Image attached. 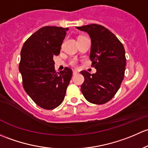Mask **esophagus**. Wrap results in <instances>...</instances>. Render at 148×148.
Here are the masks:
<instances>
[{"label": "esophagus", "instance_id": "esophagus-1", "mask_svg": "<svg viewBox=\"0 0 148 148\" xmlns=\"http://www.w3.org/2000/svg\"><path fill=\"white\" fill-rule=\"evenodd\" d=\"M77 71H73V75H77Z\"/></svg>", "mask_w": 148, "mask_h": 148}]
</instances>
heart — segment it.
<instances>
[{
    "label": "heart",
    "instance_id": "1",
    "mask_svg": "<svg viewBox=\"0 0 148 148\" xmlns=\"http://www.w3.org/2000/svg\"><path fill=\"white\" fill-rule=\"evenodd\" d=\"M71 64L73 65V66H76L77 64V60H76V59H73V60L71 61Z\"/></svg>",
    "mask_w": 148,
    "mask_h": 148
}]
</instances>
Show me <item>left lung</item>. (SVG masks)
Returning <instances> with one entry per match:
<instances>
[{"label": "left lung", "instance_id": "8db88e82", "mask_svg": "<svg viewBox=\"0 0 148 148\" xmlns=\"http://www.w3.org/2000/svg\"><path fill=\"white\" fill-rule=\"evenodd\" d=\"M86 32L91 39L90 58L96 73L83 71L81 91L85 98L93 104L110 100L119 90L125 71V51L121 42L108 28L97 24L76 27Z\"/></svg>", "mask_w": 148, "mask_h": 148}]
</instances>
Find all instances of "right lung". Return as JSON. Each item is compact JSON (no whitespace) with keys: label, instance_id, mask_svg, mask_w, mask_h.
I'll list each match as a JSON object with an SVG mask.
<instances>
[{"label":"right lung","instance_id":"obj_1","mask_svg":"<svg viewBox=\"0 0 148 148\" xmlns=\"http://www.w3.org/2000/svg\"><path fill=\"white\" fill-rule=\"evenodd\" d=\"M68 28L45 26L25 42L21 52L19 71L27 94L40 108L53 110L63 103L72 70L56 73L53 57L60 54Z\"/></svg>","mask_w":148,"mask_h":148}]
</instances>
